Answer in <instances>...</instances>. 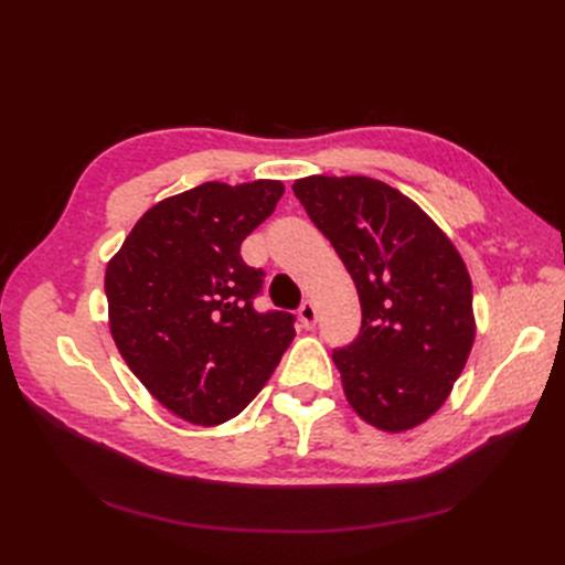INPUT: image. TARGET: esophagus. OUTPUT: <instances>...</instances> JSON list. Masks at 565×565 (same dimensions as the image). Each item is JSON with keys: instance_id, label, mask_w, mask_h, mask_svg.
<instances>
[{"instance_id": "1", "label": "esophagus", "mask_w": 565, "mask_h": 565, "mask_svg": "<svg viewBox=\"0 0 565 565\" xmlns=\"http://www.w3.org/2000/svg\"><path fill=\"white\" fill-rule=\"evenodd\" d=\"M299 320H301L303 328H313V324H316V306H313V301H303L299 306Z\"/></svg>"}]
</instances>
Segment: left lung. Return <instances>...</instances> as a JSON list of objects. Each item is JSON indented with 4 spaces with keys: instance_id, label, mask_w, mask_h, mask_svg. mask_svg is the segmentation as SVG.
Here are the masks:
<instances>
[{
    "instance_id": "8db88e82",
    "label": "left lung",
    "mask_w": 565,
    "mask_h": 565,
    "mask_svg": "<svg viewBox=\"0 0 565 565\" xmlns=\"http://www.w3.org/2000/svg\"><path fill=\"white\" fill-rule=\"evenodd\" d=\"M292 191L361 299V332L332 351L351 407L377 429H413L446 403L473 344L465 262L413 200L382 181L306 177Z\"/></svg>"
}]
</instances>
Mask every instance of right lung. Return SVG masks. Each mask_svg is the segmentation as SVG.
Listing matches in <instances>:
<instances>
[{
  "label": "right lung",
  "mask_w": 565,
  "mask_h": 565,
  "mask_svg": "<svg viewBox=\"0 0 565 565\" xmlns=\"http://www.w3.org/2000/svg\"><path fill=\"white\" fill-rule=\"evenodd\" d=\"M285 185L207 181L150 207L106 270L110 332L174 415L212 426L252 403L292 344L295 316L254 309L264 270L241 245Z\"/></svg>",
  "instance_id": "right-lung-1"
}]
</instances>
